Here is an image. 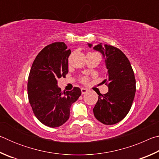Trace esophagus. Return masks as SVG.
<instances>
[{
    "instance_id": "34e87169",
    "label": "esophagus",
    "mask_w": 159,
    "mask_h": 159,
    "mask_svg": "<svg viewBox=\"0 0 159 159\" xmlns=\"http://www.w3.org/2000/svg\"><path fill=\"white\" fill-rule=\"evenodd\" d=\"M80 90H81V93H82V95H84V94L87 93H88V89H86V88H82L81 89H80Z\"/></svg>"
}]
</instances>
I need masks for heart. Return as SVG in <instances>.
<instances>
[{
  "label": "heart",
  "mask_w": 159,
  "mask_h": 159,
  "mask_svg": "<svg viewBox=\"0 0 159 159\" xmlns=\"http://www.w3.org/2000/svg\"><path fill=\"white\" fill-rule=\"evenodd\" d=\"M80 81H81L83 83H86L88 81V79L87 77H81L80 78Z\"/></svg>",
  "instance_id": "heart-1"
}]
</instances>
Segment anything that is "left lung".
Here are the masks:
<instances>
[{
  "instance_id": "left-lung-1",
  "label": "left lung",
  "mask_w": 159,
  "mask_h": 159,
  "mask_svg": "<svg viewBox=\"0 0 159 159\" xmlns=\"http://www.w3.org/2000/svg\"><path fill=\"white\" fill-rule=\"evenodd\" d=\"M92 47V44L88 43ZM94 50L102 53L108 69L107 79L104 80L109 92L98 93V101L93 108L95 117L105 125H114L128 114L135 95L136 81L130 61L121 50L112 45L102 43Z\"/></svg>"
}]
</instances>
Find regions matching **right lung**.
I'll return each instance as SVG.
<instances>
[{"label": "right lung", "mask_w": 159, "mask_h": 159, "mask_svg": "<svg viewBox=\"0 0 159 159\" xmlns=\"http://www.w3.org/2000/svg\"><path fill=\"white\" fill-rule=\"evenodd\" d=\"M63 42L45 46L35 59L29 75L28 98L34 115L50 128L63 125L69 119L70 108L81 95L79 88L61 92L57 79L68 74L71 50Z\"/></svg>", "instance_id": "1"}]
</instances>
